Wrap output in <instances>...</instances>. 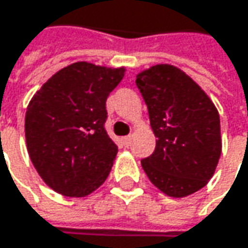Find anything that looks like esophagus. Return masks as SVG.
I'll list each match as a JSON object with an SVG mask.
<instances>
[{
    "label": "esophagus",
    "mask_w": 248,
    "mask_h": 248,
    "mask_svg": "<svg viewBox=\"0 0 248 248\" xmlns=\"http://www.w3.org/2000/svg\"><path fill=\"white\" fill-rule=\"evenodd\" d=\"M130 140H132V136H130V135H129V136H124V139H122L124 146H129V145H130Z\"/></svg>",
    "instance_id": "obj_1"
}]
</instances>
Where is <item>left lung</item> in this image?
Returning a JSON list of instances; mask_svg holds the SVG:
<instances>
[{"instance_id": "obj_1", "label": "left lung", "mask_w": 248, "mask_h": 248, "mask_svg": "<svg viewBox=\"0 0 248 248\" xmlns=\"http://www.w3.org/2000/svg\"><path fill=\"white\" fill-rule=\"evenodd\" d=\"M156 146L140 161L149 181L173 198L204 188L221 155L220 115L207 93L182 70L156 64L136 76Z\"/></svg>"}]
</instances>
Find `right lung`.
<instances>
[{
    "label": "right lung",
    "mask_w": 248,
    "mask_h": 248,
    "mask_svg": "<svg viewBox=\"0 0 248 248\" xmlns=\"http://www.w3.org/2000/svg\"><path fill=\"white\" fill-rule=\"evenodd\" d=\"M124 67L77 62L53 75L25 112V142L41 179L66 197H86L108 178L118 146L105 130L106 99Z\"/></svg>",
    "instance_id": "1"
}]
</instances>
